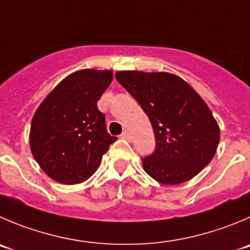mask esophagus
<instances>
[{"label":"esophagus","instance_id":"1","mask_svg":"<svg viewBox=\"0 0 250 250\" xmlns=\"http://www.w3.org/2000/svg\"><path fill=\"white\" fill-rule=\"evenodd\" d=\"M121 139L127 140V141H131V135H130L129 131H124L123 134H121Z\"/></svg>","mask_w":250,"mask_h":250}]
</instances>
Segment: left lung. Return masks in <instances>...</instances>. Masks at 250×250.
<instances>
[{
	"mask_svg": "<svg viewBox=\"0 0 250 250\" xmlns=\"http://www.w3.org/2000/svg\"><path fill=\"white\" fill-rule=\"evenodd\" d=\"M115 77L153 127L156 149L142 158L145 172L163 185L180 184L199 174L220 142V127L204 99L173 73L119 71Z\"/></svg>",
	"mask_w": 250,
	"mask_h": 250,
	"instance_id": "8db88e82",
	"label": "left lung"
}]
</instances>
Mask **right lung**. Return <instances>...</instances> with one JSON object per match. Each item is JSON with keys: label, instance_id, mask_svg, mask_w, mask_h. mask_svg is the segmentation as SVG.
Returning <instances> with one entry per match:
<instances>
[{"label": "right lung", "instance_id": "obj_1", "mask_svg": "<svg viewBox=\"0 0 250 250\" xmlns=\"http://www.w3.org/2000/svg\"><path fill=\"white\" fill-rule=\"evenodd\" d=\"M113 81V71H76L46 96L30 124L29 144L44 173L61 184H80L96 173L116 137L105 127L97 102Z\"/></svg>", "mask_w": 250, "mask_h": 250}]
</instances>
